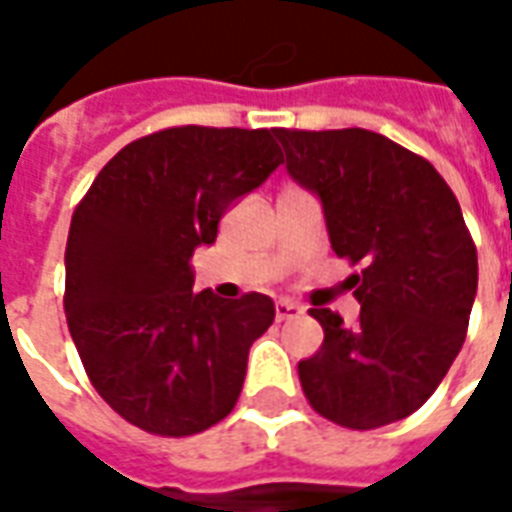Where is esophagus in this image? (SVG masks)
Instances as JSON below:
<instances>
[{
	"mask_svg": "<svg viewBox=\"0 0 512 512\" xmlns=\"http://www.w3.org/2000/svg\"><path fill=\"white\" fill-rule=\"evenodd\" d=\"M304 307L296 301H277V321H288V318H301Z\"/></svg>",
	"mask_w": 512,
	"mask_h": 512,
	"instance_id": "obj_1",
	"label": "esophagus"
}]
</instances>
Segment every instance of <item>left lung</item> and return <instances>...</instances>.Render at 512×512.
<instances>
[{
    "instance_id": "8db88e82",
    "label": "left lung",
    "mask_w": 512,
    "mask_h": 512,
    "mask_svg": "<svg viewBox=\"0 0 512 512\" xmlns=\"http://www.w3.org/2000/svg\"><path fill=\"white\" fill-rule=\"evenodd\" d=\"M274 136L290 178L321 200L334 255L365 266L348 279L362 304L354 326L310 310L323 345L299 362L301 389L343 428L397 422L436 392L466 340L477 249L461 205L430 161L365 128Z\"/></svg>"
}]
</instances>
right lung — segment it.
I'll return each mask as SVG.
<instances>
[{"label":"right lung","instance_id":"obj_1","mask_svg":"<svg viewBox=\"0 0 512 512\" xmlns=\"http://www.w3.org/2000/svg\"><path fill=\"white\" fill-rule=\"evenodd\" d=\"M279 164L268 128H167L123 147L73 211L68 329L98 395L136 428L191 436L233 411L277 310L263 293H194L189 260Z\"/></svg>","mask_w":512,"mask_h":512}]
</instances>
